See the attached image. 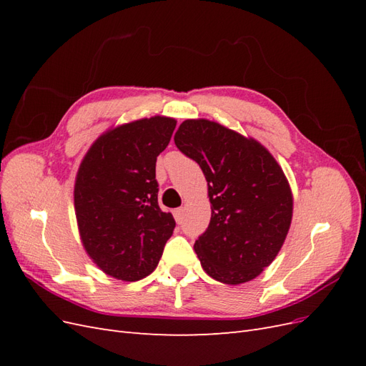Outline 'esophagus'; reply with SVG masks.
I'll return each instance as SVG.
<instances>
[{"mask_svg": "<svg viewBox=\"0 0 366 366\" xmlns=\"http://www.w3.org/2000/svg\"><path fill=\"white\" fill-rule=\"evenodd\" d=\"M174 218H175V221H177V223H182V221H183V209L180 207V209H175L174 210Z\"/></svg>", "mask_w": 366, "mask_h": 366, "instance_id": "1", "label": "esophagus"}]
</instances>
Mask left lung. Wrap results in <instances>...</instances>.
Here are the masks:
<instances>
[{
	"label": "left lung",
	"instance_id": "left-lung-1",
	"mask_svg": "<svg viewBox=\"0 0 366 366\" xmlns=\"http://www.w3.org/2000/svg\"><path fill=\"white\" fill-rule=\"evenodd\" d=\"M174 142L207 182L212 215L194 244L203 270L229 285L254 280L292 224L293 195L281 166L259 142L207 119L184 120Z\"/></svg>",
	"mask_w": 366,
	"mask_h": 366
}]
</instances>
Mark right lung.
<instances>
[{
	"mask_svg": "<svg viewBox=\"0 0 366 366\" xmlns=\"http://www.w3.org/2000/svg\"><path fill=\"white\" fill-rule=\"evenodd\" d=\"M154 116L119 125L88 149L74 183L82 246L104 273L134 282L154 272L175 221L157 202L156 162L175 129Z\"/></svg>",
	"mask_w": 366,
	"mask_h": 366,
	"instance_id": "right-lung-1",
	"label": "right lung"
}]
</instances>
